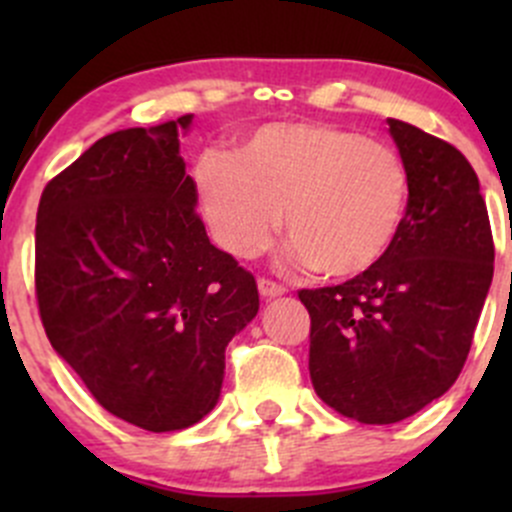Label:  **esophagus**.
<instances>
[{"instance_id":"34e87169","label":"esophagus","mask_w":512,"mask_h":512,"mask_svg":"<svg viewBox=\"0 0 512 512\" xmlns=\"http://www.w3.org/2000/svg\"><path fill=\"white\" fill-rule=\"evenodd\" d=\"M257 289H260V294H262V297H265V299L282 297V294L287 292L285 287L277 285V282H272V280H260V282H257Z\"/></svg>"}]
</instances>
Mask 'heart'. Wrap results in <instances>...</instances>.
Wrapping results in <instances>:
<instances>
[{"label":"heart","mask_w":512,"mask_h":512,"mask_svg":"<svg viewBox=\"0 0 512 512\" xmlns=\"http://www.w3.org/2000/svg\"><path fill=\"white\" fill-rule=\"evenodd\" d=\"M195 198L225 252L252 260L285 215L289 257L327 280H356L394 250L411 205L406 160L389 143L322 121L270 123L193 165Z\"/></svg>","instance_id":"heart-1"}]
</instances>
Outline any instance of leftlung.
I'll use <instances>...</instances> for the list:
<instances>
[{
  "label": "left lung",
  "instance_id": "obj_1",
  "mask_svg": "<svg viewBox=\"0 0 512 512\" xmlns=\"http://www.w3.org/2000/svg\"><path fill=\"white\" fill-rule=\"evenodd\" d=\"M411 175L386 260L337 287L302 289L319 399L361 423L414 416L456 384L493 282V235L476 170L451 143L389 118Z\"/></svg>",
  "mask_w": 512,
  "mask_h": 512
}]
</instances>
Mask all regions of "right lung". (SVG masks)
Listing matches in <instances>:
<instances>
[{"label":"right lung","mask_w":512,"mask_h":512,"mask_svg":"<svg viewBox=\"0 0 512 512\" xmlns=\"http://www.w3.org/2000/svg\"><path fill=\"white\" fill-rule=\"evenodd\" d=\"M193 113L103 136L44 188L36 299L54 352L108 414L180 431L215 409L255 277L195 213L178 136Z\"/></svg>","instance_id":"obj_1"}]
</instances>
